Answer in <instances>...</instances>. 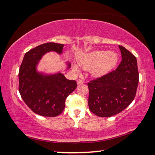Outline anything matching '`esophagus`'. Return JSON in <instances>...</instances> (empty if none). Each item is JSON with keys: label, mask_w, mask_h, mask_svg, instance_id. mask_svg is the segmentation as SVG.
Instances as JSON below:
<instances>
[{"label": "esophagus", "mask_w": 155, "mask_h": 155, "mask_svg": "<svg viewBox=\"0 0 155 155\" xmlns=\"http://www.w3.org/2000/svg\"><path fill=\"white\" fill-rule=\"evenodd\" d=\"M84 82L83 80H78V82H77V83H78V84H83V83H84Z\"/></svg>", "instance_id": "34e87169"}]
</instances>
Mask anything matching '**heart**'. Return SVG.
Wrapping results in <instances>:
<instances>
[{"instance_id":"heart-1","label":"heart","mask_w":155,"mask_h":155,"mask_svg":"<svg viewBox=\"0 0 155 155\" xmlns=\"http://www.w3.org/2000/svg\"><path fill=\"white\" fill-rule=\"evenodd\" d=\"M118 61V54L114 51H94L81 57L78 64L82 69L91 70V75L95 78H101L109 73L115 67ZM76 74L80 72L77 65L73 66Z\"/></svg>"}]
</instances>
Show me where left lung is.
Here are the masks:
<instances>
[{"label": "left lung", "mask_w": 155, "mask_h": 155, "mask_svg": "<svg viewBox=\"0 0 155 155\" xmlns=\"http://www.w3.org/2000/svg\"><path fill=\"white\" fill-rule=\"evenodd\" d=\"M122 61L116 71L88 83L89 107L100 117H110L130 105L134 99L139 84L136 57L118 46Z\"/></svg>", "instance_id": "obj_1"}]
</instances>
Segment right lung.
Instances as JSON below:
<instances>
[{"label": "right lung", "instance_id": "obj_1", "mask_svg": "<svg viewBox=\"0 0 155 155\" xmlns=\"http://www.w3.org/2000/svg\"><path fill=\"white\" fill-rule=\"evenodd\" d=\"M64 44L46 43L25 54L18 73L21 96L33 112L46 117H54L62 112L68 95L77 87L75 80H68L60 71L46 73L38 71L43 56L50 52L62 54ZM66 70L71 64L66 62Z\"/></svg>", "mask_w": 155, "mask_h": 155}]
</instances>
